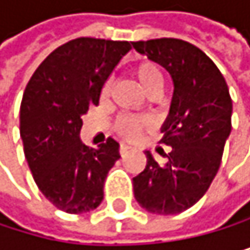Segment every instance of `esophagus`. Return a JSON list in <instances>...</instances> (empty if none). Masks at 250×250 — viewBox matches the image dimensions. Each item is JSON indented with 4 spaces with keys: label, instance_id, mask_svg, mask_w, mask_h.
Returning <instances> with one entry per match:
<instances>
[{
    "label": "esophagus",
    "instance_id": "1",
    "mask_svg": "<svg viewBox=\"0 0 250 250\" xmlns=\"http://www.w3.org/2000/svg\"><path fill=\"white\" fill-rule=\"evenodd\" d=\"M129 150H130V147L127 146V144H121V146H120V154H121V156H124Z\"/></svg>",
    "mask_w": 250,
    "mask_h": 250
}]
</instances>
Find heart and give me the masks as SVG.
<instances>
[{"label":"heart","instance_id":"1","mask_svg":"<svg viewBox=\"0 0 250 250\" xmlns=\"http://www.w3.org/2000/svg\"><path fill=\"white\" fill-rule=\"evenodd\" d=\"M135 76L142 85V88L146 90L148 94H153L156 91H162L163 88V75L160 72L159 67L154 62L150 61H142L135 67ZM111 91V82H106L102 88V97H108ZM147 126L146 120L135 118L130 115H123L117 120L115 123V129L117 132L124 136L133 139L136 135Z\"/></svg>","mask_w":250,"mask_h":250}]
</instances>
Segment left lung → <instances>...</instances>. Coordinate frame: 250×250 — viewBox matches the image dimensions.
Returning <instances> with one entry per match:
<instances>
[{"label":"left lung","instance_id":"obj_1","mask_svg":"<svg viewBox=\"0 0 250 250\" xmlns=\"http://www.w3.org/2000/svg\"><path fill=\"white\" fill-rule=\"evenodd\" d=\"M172 79L169 114L160 142L169 146L168 162L159 165L146 151L147 165L133 177L138 204L154 214H177L204 196L217 174L231 133L232 102L225 78L196 46L178 39L132 42Z\"/></svg>","mask_w":250,"mask_h":250}]
</instances>
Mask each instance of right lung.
<instances>
[{
	"mask_svg": "<svg viewBox=\"0 0 250 250\" xmlns=\"http://www.w3.org/2000/svg\"><path fill=\"white\" fill-rule=\"evenodd\" d=\"M132 49L129 42L81 37L46 57L28 82L21 103V138L36 185L70 214L97 208L104 180L120 159L108 138L97 148L81 141L82 115L99 104L104 82Z\"/></svg>",
	"mask_w": 250,
	"mask_h": 250,
	"instance_id": "obj_1",
	"label": "right lung"
}]
</instances>
